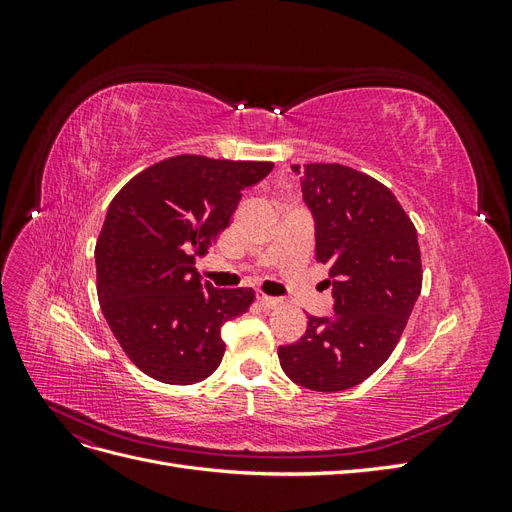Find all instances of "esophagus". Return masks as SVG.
Segmentation results:
<instances>
[{"mask_svg": "<svg viewBox=\"0 0 512 512\" xmlns=\"http://www.w3.org/2000/svg\"><path fill=\"white\" fill-rule=\"evenodd\" d=\"M258 303H260V307H265V309H275L277 305H280L282 301L280 299H275V297H267V294H258Z\"/></svg>", "mask_w": 512, "mask_h": 512, "instance_id": "obj_1", "label": "esophagus"}]
</instances>
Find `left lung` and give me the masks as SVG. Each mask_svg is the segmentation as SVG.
I'll return each instance as SVG.
<instances>
[{
	"mask_svg": "<svg viewBox=\"0 0 512 512\" xmlns=\"http://www.w3.org/2000/svg\"><path fill=\"white\" fill-rule=\"evenodd\" d=\"M316 222V260L329 265L333 316H309L305 335L277 356L309 391L361 384L389 359L421 294V250L395 194L342 164H294Z\"/></svg>",
	"mask_w": 512,
	"mask_h": 512,
	"instance_id": "8db88e82",
	"label": "left lung"
}]
</instances>
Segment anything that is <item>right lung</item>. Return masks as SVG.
Here are the masks:
<instances>
[{"label":"right lung","instance_id":"right-lung-1","mask_svg":"<svg viewBox=\"0 0 512 512\" xmlns=\"http://www.w3.org/2000/svg\"><path fill=\"white\" fill-rule=\"evenodd\" d=\"M273 162L175 156L113 198L96 241L102 314L128 359L153 380L194 384L224 356L222 324L250 309L252 288L200 284L196 256L230 224L241 192Z\"/></svg>","mask_w":512,"mask_h":512}]
</instances>
